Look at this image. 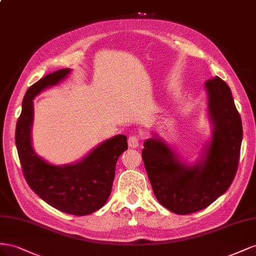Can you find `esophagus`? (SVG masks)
<instances>
[{
  "label": "esophagus",
  "mask_w": 256,
  "mask_h": 256,
  "mask_svg": "<svg viewBox=\"0 0 256 256\" xmlns=\"http://www.w3.org/2000/svg\"><path fill=\"white\" fill-rule=\"evenodd\" d=\"M128 146L130 148H137L140 146V137L137 135H130L128 137Z\"/></svg>",
  "instance_id": "1"
}]
</instances>
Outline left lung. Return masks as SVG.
<instances>
[{
  "instance_id": "left-lung-1",
  "label": "left lung",
  "mask_w": 256,
  "mask_h": 256,
  "mask_svg": "<svg viewBox=\"0 0 256 256\" xmlns=\"http://www.w3.org/2000/svg\"><path fill=\"white\" fill-rule=\"evenodd\" d=\"M212 140L202 163L186 166L160 138L144 144V164L156 200L177 214L197 212L211 205L230 186L238 170L242 123L232 91L224 80H207Z\"/></svg>"
}]
</instances>
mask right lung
<instances>
[{
	"label": "right lung",
	"instance_id": "right-lung-1",
	"mask_svg": "<svg viewBox=\"0 0 256 256\" xmlns=\"http://www.w3.org/2000/svg\"><path fill=\"white\" fill-rule=\"evenodd\" d=\"M62 68L28 88L16 126V147L24 176L33 191L50 206L72 216H86L103 207L112 193L116 164L128 149L126 135H116L72 165L54 166L36 156L31 144L33 98L70 74Z\"/></svg>",
	"mask_w": 256,
	"mask_h": 256
}]
</instances>
